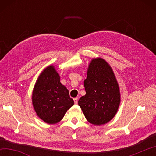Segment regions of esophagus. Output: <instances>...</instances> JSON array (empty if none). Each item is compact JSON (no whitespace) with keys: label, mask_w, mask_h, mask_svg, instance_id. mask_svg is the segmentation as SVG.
I'll list each match as a JSON object with an SVG mask.
<instances>
[{"label":"esophagus","mask_w":156,"mask_h":156,"mask_svg":"<svg viewBox=\"0 0 156 156\" xmlns=\"http://www.w3.org/2000/svg\"><path fill=\"white\" fill-rule=\"evenodd\" d=\"M73 100H74L75 104H78V98H73Z\"/></svg>","instance_id":"esophagus-1"}]
</instances>
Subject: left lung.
<instances>
[{
    "instance_id": "left-lung-1",
    "label": "left lung",
    "mask_w": 156,
    "mask_h": 156,
    "mask_svg": "<svg viewBox=\"0 0 156 156\" xmlns=\"http://www.w3.org/2000/svg\"><path fill=\"white\" fill-rule=\"evenodd\" d=\"M86 94L78 100L86 119L101 125L114 117L120 102L119 87L109 64L102 58L93 59L84 81Z\"/></svg>"
}]
</instances>
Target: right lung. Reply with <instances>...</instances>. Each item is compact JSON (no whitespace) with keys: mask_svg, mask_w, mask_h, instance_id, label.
Here are the masks:
<instances>
[{"mask_svg":"<svg viewBox=\"0 0 156 156\" xmlns=\"http://www.w3.org/2000/svg\"><path fill=\"white\" fill-rule=\"evenodd\" d=\"M32 102L37 115L48 124L58 122L74 104L53 66L47 67L37 80Z\"/></svg>","mask_w":156,"mask_h":156,"instance_id":"1","label":"right lung"}]
</instances>
